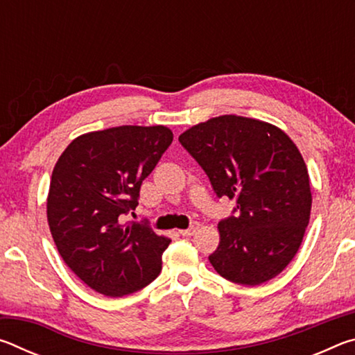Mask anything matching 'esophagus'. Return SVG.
<instances>
[{"instance_id": "1", "label": "esophagus", "mask_w": 355, "mask_h": 355, "mask_svg": "<svg viewBox=\"0 0 355 355\" xmlns=\"http://www.w3.org/2000/svg\"><path fill=\"white\" fill-rule=\"evenodd\" d=\"M197 228H199V224L196 222V224H192L189 228H184V230H178V233L182 236H192L197 232Z\"/></svg>"}]
</instances>
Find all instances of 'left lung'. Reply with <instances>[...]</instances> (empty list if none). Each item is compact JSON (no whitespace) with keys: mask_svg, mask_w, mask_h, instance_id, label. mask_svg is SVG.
<instances>
[{"mask_svg":"<svg viewBox=\"0 0 355 355\" xmlns=\"http://www.w3.org/2000/svg\"><path fill=\"white\" fill-rule=\"evenodd\" d=\"M178 141L216 196L236 200L238 214L219 222L220 241L208 257L216 272L250 286L279 275L310 220V178L296 144L272 123L232 114L194 125Z\"/></svg>","mask_w":355,"mask_h":355,"instance_id":"8db88e82","label":"left lung"}]
</instances>
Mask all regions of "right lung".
Here are the masks:
<instances>
[{
    "label": "right lung",
    "mask_w": 355,
    "mask_h": 355,
    "mask_svg": "<svg viewBox=\"0 0 355 355\" xmlns=\"http://www.w3.org/2000/svg\"><path fill=\"white\" fill-rule=\"evenodd\" d=\"M173 139L164 125H123L78 136L51 173L46 218L64 263L110 297L142 290L161 272L171 239L123 222Z\"/></svg>",
    "instance_id": "1"
}]
</instances>
